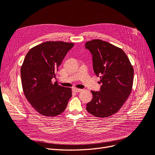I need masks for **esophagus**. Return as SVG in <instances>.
<instances>
[{
  "instance_id": "34e87169",
  "label": "esophagus",
  "mask_w": 155,
  "mask_h": 155,
  "mask_svg": "<svg viewBox=\"0 0 155 155\" xmlns=\"http://www.w3.org/2000/svg\"><path fill=\"white\" fill-rule=\"evenodd\" d=\"M82 90H81V89H78V88H76V87H73V91H74V92H80V91H81Z\"/></svg>"
}]
</instances>
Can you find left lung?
<instances>
[{
    "instance_id": "left-lung-1",
    "label": "left lung",
    "mask_w": 155,
    "mask_h": 155,
    "mask_svg": "<svg viewBox=\"0 0 155 155\" xmlns=\"http://www.w3.org/2000/svg\"><path fill=\"white\" fill-rule=\"evenodd\" d=\"M85 47L92 54L93 68L99 83V91H91L93 99L87 111L97 117H107L117 112L130 95L134 69L121 48L101 39L87 41Z\"/></svg>"
}]
</instances>
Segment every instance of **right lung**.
<instances>
[{
  "label": "right lung",
  "instance_id": "add662e5",
  "mask_svg": "<svg viewBox=\"0 0 155 155\" xmlns=\"http://www.w3.org/2000/svg\"><path fill=\"white\" fill-rule=\"evenodd\" d=\"M73 43L46 41L28 52L21 68L23 90L36 111L47 117L62 113L72 96L71 89L53 83L56 72Z\"/></svg>",
  "mask_w": 155,
  "mask_h": 155
}]
</instances>
